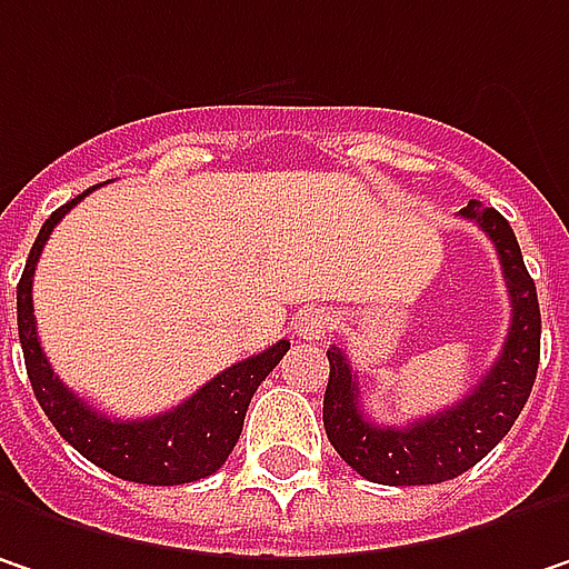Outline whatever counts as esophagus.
I'll list each match as a JSON object with an SVG mask.
<instances>
[{
    "label": "esophagus",
    "instance_id": "34e87169",
    "mask_svg": "<svg viewBox=\"0 0 569 569\" xmlns=\"http://www.w3.org/2000/svg\"><path fill=\"white\" fill-rule=\"evenodd\" d=\"M296 336L302 338V341H316V338H322L329 329H332V316L326 312V309H316V306H309V309H302L299 316H296Z\"/></svg>",
    "mask_w": 569,
    "mask_h": 569
}]
</instances>
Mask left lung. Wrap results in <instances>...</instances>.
Segmentation results:
<instances>
[{
  "label": "left lung",
  "instance_id": "8db88e82",
  "mask_svg": "<svg viewBox=\"0 0 569 569\" xmlns=\"http://www.w3.org/2000/svg\"><path fill=\"white\" fill-rule=\"evenodd\" d=\"M489 233L498 250L511 296V326L498 361L459 403L407 427H378L365 417L358 381L341 348H329V388L322 420L336 452L368 482L378 486H437L469 472L486 459L525 410L541 361V309L538 289L525 267L511 224L482 201L459 211Z\"/></svg>",
  "mask_w": 569,
  "mask_h": 569
}]
</instances>
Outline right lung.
<instances>
[{"instance_id":"add662e5","label":"right lung","mask_w":569,"mask_h":569,"mask_svg":"<svg viewBox=\"0 0 569 569\" xmlns=\"http://www.w3.org/2000/svg\"><path fill=\"white\" fill-rule=\"evenodd\" d=\"M93 191V188H90ZM83 191L61 204L34 237V247L26 260V273L19 280V341L26 351V368L31 390L54 423V430L78 449L83 459L107 469L117 479L142 482V486H184L208 479L218 472L231 449L240 439L243 417L250 407V397L263 385V378L283 361L289 341H277L267 351L237 361L218 378H211L198 393L181 400L176 410L146 417V420H110L107 413L83 403L78 393L61 385V378L51 371L38 329H34V309H31V277L41 257L44 240L51 237L54 224L87 198Z\"/></svg>"}]
</instances>
